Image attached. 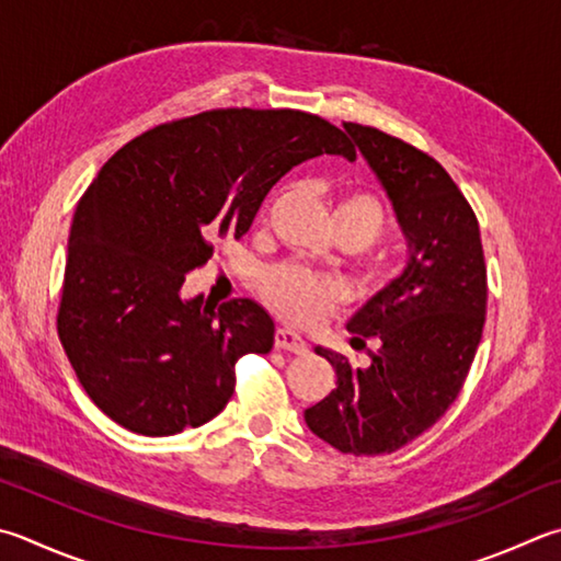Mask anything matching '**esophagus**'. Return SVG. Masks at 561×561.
Here are the masks:
<instances>
[{
  "mask_svg": "<svg viewBox=\"0 0 561 561\" xmlns=\"http://www.w3.org/2000/svg\"><path fill=\"white\" fill-rule=\"evenodd\" d=\"M274 345H277L279 351H289V353H297V355L309 351L307 341H304L301 335L297 331H291V329H277V333H274Z\"/></svg>",
  "mask_w": 561,
  "mask_h": 561,
  "instance_id": "esophagus-1",
  "label": "esophagus"
}]
</instances>
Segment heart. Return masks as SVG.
I'll use <instances>...</instances> for the list:
<instances>
[{
    "label": "heart",
    "mask_w": 561,
    "mask_h": 561,
    "mask_svg": "<svg viewBox=\"0 0 561 561\" xmlns=\"http://www.w3.org/2000/svg\"><path fill=\"white\" fill-rule=\"evenodd\" d=\"M331 220L335 232H353L360 240V248H365L385 232L387 213L375 193L358 188L335 201ZM264 297L284 319L313 323L339 301V287L301 267H279L264 277Z\"/></svg>",
    "instance_id": "heart-1"
}]
</instances>
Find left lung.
<instances>
[{
	"label": "left lung",
	"mask_w": 561,
	"mask_h": 561,
	"mask_svg": "<svg viewBox=\"0 0 561 561\" xmlns=\"http://www.w3.org/2000/svg\"><path fill=\"white\" fill-rule=\"evenodd\" d=\"M343 127L392 201L410 262L348 323L360 345L380 341L368 368L316 348L339 380L304 420L333 449L382 456L439 422L461 392L483 335L485 260L471 203L439 161L375 127Z\"/></svg>",
	"instance_id": "8db88e82"
}]
</instances>
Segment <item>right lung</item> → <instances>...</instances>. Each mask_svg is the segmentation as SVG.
I'll return each mask as SVG.
<instances>
[{
	"mask_svg": "<svg viewBox=\"0 0 561 561\" xmlns=\"http://www.w3.org/2000/svg\"><path fill=\"white\" fill-rule=\"evenodd\" d=\"M319 154L355 151L319 115L228 107L149 129L100 169L70 226L58 339L112 422L145 436L206 424L236 392L242 355L272 351L260 304L186 301L181 284Z\"/></svg>",
	"mask_w": 561,
	"mask_h": 561,
	"instance_id": "add662e5",
	"label": "right lung"
}]
</instances>
